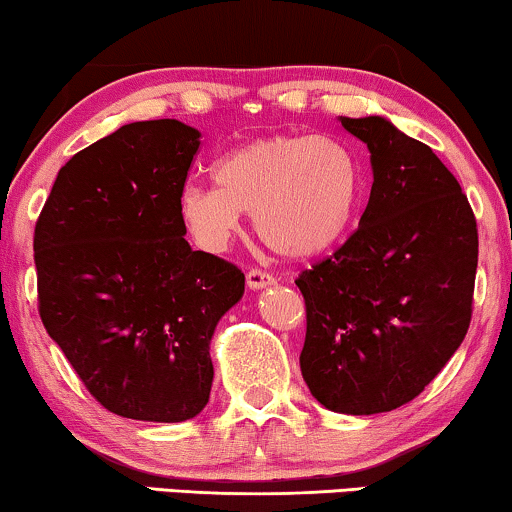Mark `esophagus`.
<instances>
[{"label":"esophagus","instance_id":"obj_1","mask_svg":"<svg viewBox=\"0 0 512 512\" xmlns=\"http://www.w3.org/2000/svg\"><path fill=\"white\" fill-rule=\"evenodd\" d=\"M272 284H275V277H272L270 272L258 270V268H251L247 272V286H249V289L258 291V289H265V286H272Z\"/></svg>","mask_w":512,"mask_h":512}]
</instances>
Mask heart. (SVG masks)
Instances as JSON below:
<instances>
[{"mask_svg":"<svg viewBox=\"0 0 512 512\" xmlns=\"http://www.w3.org/2000/svg\"><path fill=\"white\" fill-rule=\"evenodd\" d=\"M216 184L191 181L177 209L188 235L207 251H223L254 212L272 251L312 258L333 249L352 226L361 200L354 153L331 137L277 135L228 151L214 167Z\"/></svg>","mask_w":512,"mask_h":512,"instance_id":"heart-1","label":"heart"}]
</instances>
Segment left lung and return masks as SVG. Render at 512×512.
Returning <instances> with one entry per match:
<instances>
[{"instance_id":"obj_1","label":"left lung","mask_w":512,"mask_h":512,"mask_svg":"<svg viewBox=\"0 0 512 512\" xmlns=\"http://www.w3.org/2000/svg\"><path fill=\"white\" fill-rule=\"evenodd\" d=\"M370 151L359 228L296 279L307 331L300 370L342 415L410 403L466 338L478 226L459 181L429 146L382 116L340 118Z\"/></svg>"}]
</instances>
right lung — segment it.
Instances as JSON below:
<instances>
[{
	"label": "right lung",
	"instance_id": "1",
	"mask_svg": "<svg viewBox=\"0 0 512 512\" xmlns=\"http://www.w3.org/2000/svg\"><path fill=\"white\" fill-rule=\"evenodd\" d=\"M200 132L128 123L58 172L37 228L39 314L102 408L186 422L209 401V342L244 272L184 240L177 200Z\"/></svg>",
	"mask_w": 512,
	"mask_h": 512
}]
</instances>
